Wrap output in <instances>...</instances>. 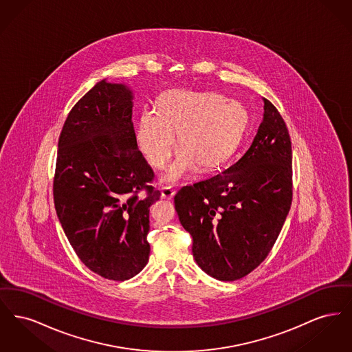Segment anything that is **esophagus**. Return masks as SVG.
Here are the masks:
<instances>
[{"label": "esophagus", "instance_id": "1", "mask_svg": "<svg viewBox=\"0 0 352 352\" xmlns=\"http://www.w3.org/2000/svg\"><path fill=\"white\" fill-rule=\"evenodd\" d=\"M174 194H175V190L171 187H164L161 191V197L164 199H171L174 197Z\"/></svg>", "mask_w": 352, "mask_h": 352}]
</instances>
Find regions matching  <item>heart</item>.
<instances>
[{
    "mask_svg": "<svg viewBox=\"0 0 352 352\" xmlns=\"http://www.w3.org/2000/svg\"><path fill=\"white\" fill-rule=\"evenodd\" d=\"M247 111L239 101L218 94L174 89L166 92L157 111L145 108L138 120L135 140L155 168H166L177 148L182 151L164 182L175 184L198 165L215 168L234 153L247 125Z\"/></svg>",
    "mask_w": 352,
    "mask_h": 352,
    "instance_id": "obj_1",
    "label": "heart"
}]
</instances>
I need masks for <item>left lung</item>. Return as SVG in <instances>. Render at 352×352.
<instances>
[{"mask_svg": "<svg viewBox=\"0 0 352 352\" xmlns=\"http://www.w3.org/2000/svg\"><path fill=\"white\" fill-rule=\"evenodd\" d=\"M263 101V122L244 155L174 197L197 264L220 281L243 278L267 258L292 204L290 135L277 108Z\"/></svg>", "mask_w": 352, "mask_h": 352, "instance_id": "obj_1", "label": "left lung"}]
</instances>
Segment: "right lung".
Returning <instances> with one entry per match:
<instances>
[{"label":"right lung","mask_w":352,"mask_h":352,"mask_svg":"<svg viewBox=\"0 0 352 352\" xmlns=\"http://www.w3.org/2000/svg\"><path fill=\"white\" fill-rule=\"evenodd\" d=\"M132 91L105 79L65 121L54 175L56 215L80 261L107 280L125 281L149 260V208L161 192L138 151Z\"/></svg>","instance_id":"obj_1"}]
</instances>
